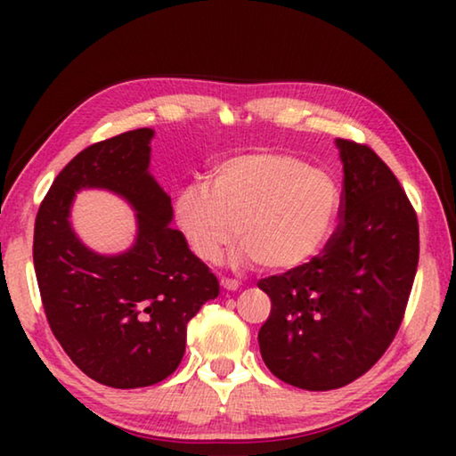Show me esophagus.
<instances>
[{"mask_svg": "<svg viewBox=\"0 0 456 456\" xmlns=\"http://www.w3.org/2000/svg\"><path fill=\"white\" fill-rule=\"evenodd\" d=\"M221 288L227 289V291H237L239 288H241V283H239L237 280H229V277H223Z\"/></svg>", "mask_w": 456, "mask_h": 456, "instance_id": "obj_1", "label": "esophagus"}]
</instances>
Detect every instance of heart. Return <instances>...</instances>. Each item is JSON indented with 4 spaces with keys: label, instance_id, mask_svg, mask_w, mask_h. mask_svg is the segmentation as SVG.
Returning a JSON list of instances; mask_svg holds the SVG:
<instances>
[{
    "label": "heart",
    "instance_id": "obj_1",
    "mask_svg": "<svg viewBox=\"0 0 456 456\" xmlns=\"http://www.w3.org/2000/svg\"><path fill=\"white\" fill-rule=\"evenodd\" d=\"M342 207V189L330 173L293 154L259 151L221 160L211 184L183 187L173 215L200 261H215L239 237V264L257 261L265 272L288 273L326 251Z\"/></svg>",
    "mask_w": 456,
    "mask_h": 456
}]
</instances>
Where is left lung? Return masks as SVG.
<instances>
[{"label": "left lung", "instance_id": "8db88e82", "mask_svg": "<svg viewBox=\"0 0 456 456\" xmlns=\"http://www.w3.org/2000/svg\"><path fill=\"white\" fill-rule=\"evenodd\" d=\"M336 146L344 207L334 239L312 264L257 283L272 299L261 358L304 390L342 388L382 358L419 267V219L395 173L366 144Z\"/></svg>", "mask_w": 456, "mask_h": 456}]
</instances>
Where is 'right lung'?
<instances>
[{"label": "right lung", "instance_id": "obj_1", "mask_svg": "<svg viewBox=\"0 0 456 456\" xmlns=\"http://www.w3.org/2000/svg\"><path fill=\"white\" fill-rule=\"evenodd\" d=\"M154 130H128L84 149L44 197L34 267L53 336L84 374L142 388L181 364L187 323L219 296V281L171 227V197L149 173ZM82 188H104L137 211L134 247L102 256L75 235L69 209Z\"/></svg>", "mask_w": 456, "mask_h": 456}]
</instances>
